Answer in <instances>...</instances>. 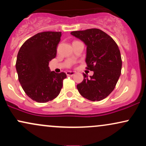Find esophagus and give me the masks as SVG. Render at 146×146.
<instances>
[{
	"instance_id": "34e87169",
	"label": "esophagus",
	"mask_w": 146,
	"mask_h": 146,
	"mask_svg": "<svg viewBox=\"0 0 146 146\" xmlns=\"http://www.w3.org/2000/svg\"><path fill=\"white\" fill-rule=\"evenodd\" d=\"M66 74L67 76H73L75 74V71H66Z\"/></svg>"
}]
</instances>
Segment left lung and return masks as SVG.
<instances>
[{
  "mask_svg": "<svg viewBox=\"0 0 146 146\" xmlns=\"http://www.w3.org/2000/svg\"><path fill=\"white\" fill-rule=\"evenodd\" d=\"M72 36L86 46L87 68L93 71L77 85L82 96L90 101H100L108 97L116 86L121 75L122 61L119 48L114 40L99 29L75 31Z\"/></svg>",
  "mask_w": 146,
  "mask_h": 146,
  "instance_id": "8db88e82",
  "label": "left lung"
}]
</instances>
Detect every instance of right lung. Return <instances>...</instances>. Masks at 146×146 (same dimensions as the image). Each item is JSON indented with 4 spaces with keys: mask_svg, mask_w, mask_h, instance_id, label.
<instances>
[{
    "mask_svg": "<svg viewBox=\"0 0 146 146\" xmlns=\"http://www.w3.org/2000/svg\"><path fill=\"white\" fill-rule=\"evenodd\" d=\"M61 32L44 31L30 38L18 53L16 68L18 80L33 101L44 103L60 94L66 73L50 71L48 63L56 58Z\"/></svg>",
    "mask_w": 146,
    "mask_h": 146,
    "instance_id": "right-lung-1",
    "label": "right lung"
}]
</instances>
